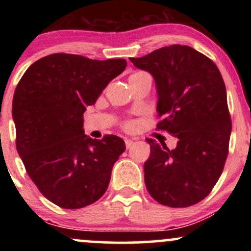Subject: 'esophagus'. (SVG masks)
<instances>
[{"label": "esophagus", "instance_id": "1", "mask_svg": "<svg viewBox=\"0 0 251 251\" xmlns=\"http://www.w3.org/2000/svg\"><path fill=\"white\" fill-rule=\"evenodd\" d=\"M133 143L134 142L132 139H125V145H126V148H127V149L131 148V146L133 145Z\"/></svg>", "mask_w": 251, "mask_h": 251}]
</instances>
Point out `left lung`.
I'll use <instances>...</instances> for the list:
<instances>
[{
	"instance_id": "1",
	"label": "left lung",
	"mask_w": 251,
	"mask_h": 251,
	"mask_svg": "<svg viewBox=\"0 0 251 251\" xmlns=\"http://www.w3.org/2000/svg\"><path fill=\"white\" fill-rule=\"evenodd\" d=\"M129 61L153 76L162 118L157 128L179 139L175 150L148 139L146 189L163 205L197 204L217 183L229 149L231 120L221 72L204 54L181 45Z\"/></svg>"
}]
</instances>
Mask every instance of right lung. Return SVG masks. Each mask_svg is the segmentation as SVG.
<instances>
[{"mask_svg":"<svg viewBox=\"0 0 251 251\" xmlns=\"http://www.w3.org/2000/svg\"><path fill=\"white\" fill-rule=\"evenodd\" d=\"M125 68L124 59L56 53L34 62L17 83V152L40 192L60 208H85L107 190L125 143L117 135L89 138L82 116Z\"/></svg>","mask_w":251,"mask_h":251,"instance_id":"obj_1","label":"right lung"}]
</instances>
